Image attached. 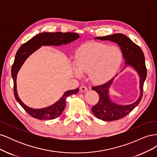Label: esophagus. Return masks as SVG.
Wrapping results in <instances>:
<instances>
[{
	"mask_svg": "<svg viewBox=\"0 0 157 157\" xmlns=\"http://www.w3.org/2000/svg\"><path fill=\"white\" fill-rule=\"evenodd\" d=\"M80 92H84L88 91V88H87L86 86H80Z\"/></svg>",
	"mask_w": 157,
	"mask_h": 157,
	"instance_id": "1",
	"label": "esophagus"
}]
</instances>
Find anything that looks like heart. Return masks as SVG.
<instances>
[{
	"mask_svg": "<svg viewBox=\"0 0 157 157\" xmlns=\"http://www.w3.org/2000/svg\"><path fill=\"white\" fill-rule=\"evenodd\" d=\"M122 56L117 46L101 43H92L80 49L75 56L77 77L88 73L89 78L95 84L108 82L117 73L122 63Z\"/></svg>",
	"mask_w": 157,
	"mask_h": 157,
	"instance_id": "heart-1",
	"label": "heart"
}]
</instances>
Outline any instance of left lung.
Segmentation results:
<instances>
[{
    "label": "left lung",
    "instance_id": "left-lung-1",
    "mask_svg": "<svg viewBox=\"0 0 157 157\" xmlns=\"http://www.w3.org/2000/svg\"><path fill=\"white\" fill-rule=\"evenodd\" d=\"M96 39L101 40H111L117 43L121 47L123 57L125 59V64L132 66L140 75V96L136 102L131 105H119L110 100L109 97V88L112 84L114 78H112L105 84L92 88V90H96L99 95L98 102L92 108L94 115L99 119L105 121L121 119L128 115V113H130L138 105L143 96L144 84L147 77L144 54L139 46L135 44L126 35L121 33L105 36H98Z\"/></svg>",
    "mask_w": 157,
    "mask_h": 157
}]
</instances>
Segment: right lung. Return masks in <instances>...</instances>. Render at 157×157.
<instances>
[{
	"label": "right lung",
	"mask_w": 157,
	"mask_h": 157,
	"mask_svg": "<svg viewBox=\"0 0 157 157\" xmlns=\"http://www.w3.org/2000/svg\"><path fill=\"white\" fill-rule=\"evenodd\" d=\"M79 35L77 33L70 32L41 33L33 37L29 40L21 45L20 48L18 49L11 69V74L13 80V94L17 101L32 117L39 120H52L58 117L64 110L66 104V99L71 95L77 94L78 92V88L68 90L65 92L63 97L58 101L50 107L40 109H32L26 106L18 97L16 88V78L19 70L28 57L33 52L39 49L41 46H59L63 44H66L77 39Z\"/></svg>",
	"instance_id": "add662e5"
}]
</instances>
